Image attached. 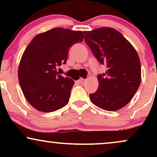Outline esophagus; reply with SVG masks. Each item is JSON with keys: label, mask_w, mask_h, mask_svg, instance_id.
<instances>
[{"label": "esophagus", "mask_w": 157, "mask_h": 157, "mask_svg": "<svg viewBox=\"0 0 157 157\" xmlns=\"http://www.w3.org/2000/svg\"><path fill=\"white\" fill-rule=\"evenodd\" d=\"M86 81H87V79H82V78H80V80H79V82H80V84H84L85 82H86Z\"/></svg>", "instance_id": "34e87169"}]
</instances>
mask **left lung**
Masks as SVG:
<instances>
[{
	"label": "left lung",
	"mask_w": 157,
	"mask_h": 157,
	"mask_svg": "<svg viewBox=\"0 0 157 157\" xmlns=\"http://www.w3.org/2000/svg\"><path fill=\"white\" fill-rule=\"evenodd\" d=\"M85 42L105 73L98 75L99 87L90 94L91 101L100 109L113 111L131 101L141 82V64L134 46L124 36L110 27L83 32Z\"/></svg>",
	"instance_id": "1"
}]
</instances>
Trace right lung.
Returning <instances> with one entry per match:
<instances>
[{"label": "right lung", "mask_w": 157, "mask_h": 157, "mask_svg": "<svg viewBox=\"0 0 157 157\" xmlns=\"http://www.w3.org/2000/svg\"><path fill=\"white\" fill-rule=\"evenodd\" d=\"M81 31L54 28L36 35L23 52L18 80L23 94L32 107L52 112L68 102L75 82L57 75L56 66L66 63L71 46L82 42Z\"/></svg>", "instance_id": "1"}]
</instances>
